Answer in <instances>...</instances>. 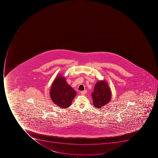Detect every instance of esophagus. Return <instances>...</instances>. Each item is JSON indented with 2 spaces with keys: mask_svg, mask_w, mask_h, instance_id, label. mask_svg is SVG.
I'll return each mask as SVG.
<instances>
[{
  "mask_svg": "<svg viewBox=\"0 0 158 158\" xmlns=\"http://www.w3.org/2000/svg\"><path fill=\"white\" fill-rule=\"evenodd\" d=\"M86 92H87V91L85 90L81 91V93L82 95H84L86 93Z\"/></svg>",
  "mask_w": 158,
  "mask_h": 158,
  "instance_id": "1",
  "label": "esophagus"
}]
</instances>
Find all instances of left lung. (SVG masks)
I'll use <instances>...</instances> for the list:
<instances>
[{"instance_id":"left-lung-1","label":"left lung","mask_w":158,"mask_h":158,"mask_svg":"<svg viewBox=\"0 0 158 158\" xmlns=\"http://www.w3.org/2000/svg\"><path fill=\"white\" fill-rule=\"evenodd\" d=\"M111 95V89L106 81H98L91 94L93 105L96 108H102L110 101Z\"/></svg>"}]
</instances>
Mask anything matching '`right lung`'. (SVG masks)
<instances>
[{
    "label": "right lung",
    "mask_w": 158,
    "mask_h": 158,
    "mask_svg": "<svg viewBox=\"0 0 158 158\" xmlns=\"http://www.w3.org/2000/svg\"><path fill=\"white\" fill-rule=\"evenodd\" d=\"M77 93L66 82L62 75H59L51 85L50 96L52 101L61 108H68L71 106Z\"/></svg>",
    "instance_id": "1"
}]
</instances>
